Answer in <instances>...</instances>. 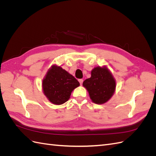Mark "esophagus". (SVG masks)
Instances as JSON below:
<instances>
[{"mask_svg": "<svg viewBox=\"0 0 156 156\" xmlns=\"http://www.w3.org/2000/svg\"><path fill=\"white\" fill-rule=\"evenodd\" d=\"M79 82L80 84H81V85H82V84H83V79H79Z\"/></svg>", "mask_w": 156, "mask_h": 156, "instance_id": "obj_1", "label": "esophagus"}]
</instances>
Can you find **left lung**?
Listing matches in <instances>:
<instances>
[{
  "instance_id": "obj_1",
  "label": "left lung",
  "mask_w": 156,
  "mask_h": 156,
  "mask_svg": "<svg viewBox=\"0 0 156 156\" xmlns=\"http://www.w3.org/2000/svg\"><path fill=\"white\" fill-rule=\"evenodd\" d=\"M88 92L92 101L97 104L106 103L112 97L116 88V82L106 67L94 68L91 77L83 83Z\"/></svg>"
}]
</instances>
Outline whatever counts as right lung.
Wrapping results in <instances>:
<instances>
[{
  "label": "right lung",
  "instance_id": "add662e5",
  "mask_svg": "<svg viewBox=\"0 0 156 156\" xmlns=\"http://www.w3.org/2000/svg\"><path fill=\"white\" fill-rule=\"evenodd\" d=\"M80 84L73 75L60 66L53 65L42 83L44 93L49 101L55 105L66 102L73 90Z\"/></svg>",
  "mask_w": 156,
  "mask_h": 156
}]
</instances>
